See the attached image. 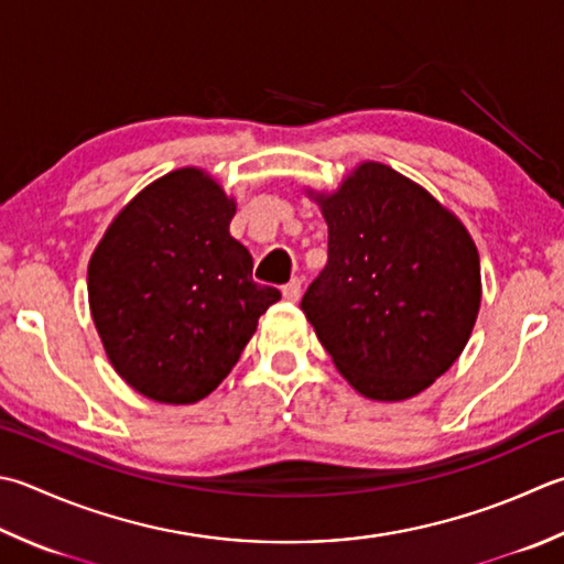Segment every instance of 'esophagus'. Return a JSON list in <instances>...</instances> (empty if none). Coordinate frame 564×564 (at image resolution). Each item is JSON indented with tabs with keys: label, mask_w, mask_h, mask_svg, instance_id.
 <instances>
[{
	"label": "esophagus",
	"mask_w": 564,
	"mask_h": 564,
	"mask_svg": "<svg viewBox=\"0 0 564 564\" xmlns=\"http://www.w3.org/2000/svg\"><path fill=\"white\" fill-rule=\"evenodd\" d=\"M300 294H302V282L296 278L282 286V296L286 302H296V300H300Z\"/></svg>",
	"instance_id": "34e87169"
}]
</instances>
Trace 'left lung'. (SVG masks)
<instances>
[{"label": "left lung", "instance_id": "1", "mask_svg": "<svg viewBox=\"0 0 564 564\" xmlns=\"http://www.w3.org/2000/svg\"><path fill=\"white\" fill-rule=\"evenodd\" d=\"M328 226V262L302 312L348 386L400 402L447 373L481 306L469 230L427 188L360 162L336 191H312Z\"/></svg>", "mask_w": 564, "mask_h": 564}]
</instances>
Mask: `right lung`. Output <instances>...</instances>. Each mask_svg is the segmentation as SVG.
Instances as JSON below:
<instances>
[{
  "label": "right lung",
  "mask_w": 564,
  "mask_h": 564,
  "mask_svg": "<svg viewBox=\"0 0 564 564\" xmlns=\"http://www.w3.org/2000/svg\"><path fill=\"white\" fill-rule=\"evenodd\" d=\"M236 198L198 166L144 186L88 262V302L105 354L127 386L164 405L208 398L280 302L252 282L230 236Z\"/></svg>",
  "instance_id": "add662e5"
}]
</instances>
